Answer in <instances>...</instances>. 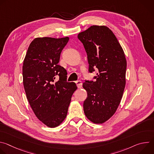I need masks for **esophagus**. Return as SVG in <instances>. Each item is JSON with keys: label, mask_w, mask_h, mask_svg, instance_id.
<instances>
[{"label": "esophagus", "mask_w": 154, "mask_h": 154, "mask_svg": "<svg viewBox=\"0 0 154 154\" xmlns=\"http://www.w3.org/2000/svg\"><path fill=\"white\" fill-rule=\"evenodd\" d=\"M75 83L77 84V86L78 87V88H82V81L77 80L75 82Z\"/></svg>", "instance_id": "34e87169"}]
</instances>
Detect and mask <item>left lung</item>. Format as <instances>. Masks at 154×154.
I'll use <instances>...</instances> for the list:
<instances>
[{
  "label": "left lung",
  "mask_w": 154,
  "mask_h": 154,
  "mask_svg": "<svg viewBox=\"0 0 154 154\" xmlns=\"http://www.w3.org/2000/svg\"><path fill=\"white\" fill-rule=\"evenodd\" d=\"M87 54L88 72L98 71L93 80H85L87 98L83 102L87 118L102 124L116 112L125 85L127 61L112 31L105 26H93L78 35Z\"/></svg>",
  "instance_id": "8db88e82"
}]
</instances>
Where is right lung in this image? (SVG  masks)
<instances>
[{"mask_svg": "<svg viewBox=\"0 0 154 154\" xmlns=\"http://www.w3.org/2000/svg\"><path fill=\"white\" fill-rule=\"evenodd\" d=\"M69 38H37L27 49L23 66V84L36 116L49 127L66 117L72 96L77 87L67 82V72L58 64ZM59 80L55 83V78Z\"/></svg>", "mask_w": 154, "mask_h": 154, "instance_id": "add662e5", "label": "right lung"}]
</instances>
